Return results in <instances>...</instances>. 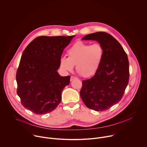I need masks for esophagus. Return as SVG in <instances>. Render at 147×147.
<instances>
[{
	"instance_id": "1",
	"label": "esophagus",
	"mask_w": 147,
	"mask_h": 147,
	"mask_svg": "<svg viewBox=\"0 0 147 147\" xmlns=\"http://www.w3.org/2000/svg\"><path fill=\"white\" fill-rule=\"evenodd\" d=\"M77 79V78H76V77H75V76H71V79H70V80L72 82V81H73L74 80H75V79Z\"/></svg>"
}]
</instances>
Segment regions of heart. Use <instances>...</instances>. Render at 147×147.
Returning <instances> with one entry per match:
<instances>
[{"mask_svg": "<svg viewBox=\"0 0 147 147\" xmlns=\"http://www.w3.org/2000/svg\"><path fill=\"white\" fill-rule=\"evenodd\" d=\"M68 57H61L60 67L71 72L76 65V71L83 78L94 75L99 68L105 56V49L100 43L91 45L82 41L73 44L67 51Z\"/></svg>", "mask_w": 147, "mask_h": 147, "instance_id": "heart-1", "label": "heart"}]
</instances>
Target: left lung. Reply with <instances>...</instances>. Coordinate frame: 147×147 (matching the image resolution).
<instances>
[{"instance_id":"left-lung-1","label":"left lung","mask_w":147,"mask_h":147,"mask_svg":"<svg viewBox=\"0 0 147 147\" xmlns=\"http://www.w3.org/2000/svg\"><path fill=\"white\" fill-rule=\"evenodd\" d=\"M82 40L101 44L105 56L94 76L82 81L80 97L88 108L105 111L118 103L124 94L129 79L127 56L119 42L106 32L91 33Z\"/></svg>"}]
</instances>
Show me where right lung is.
Masks as SVG:
<instances>
[{"label":"right lung","mask_w":147,"mask_h":147,"mask_svg":"<svg viewBox=\"0 0 147 147\" xmlns=\"http://www.w3.org/2000/svg\"><path fill=\"white\" fill-rule=\"evenodd\" d=\"M75 36H40L25 48L16 74L17 93L24 107L36 114L54 110L70 76L57 72L64 48Z\"/></svg>","instance_id":"1"}]
</instances>
